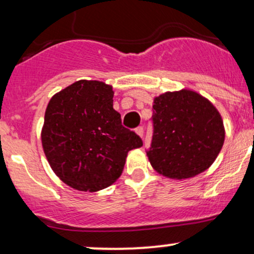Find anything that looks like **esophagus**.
I'll list each match as a JSON object with an SVG mask.
<instances>
[{
    "instance_id": "1",
    "label": "esophagus",
    "mask_w": 254,
    "mask_h": 254,
    "mask_svg": "<svg viewBox=\"0 0 254 254\" xmlns=\"http://www.w3.org/2000/svg\"><path fill=\"white\" fill-rule=\"evenodd\" d=\"M135 132H136L137 135H138L139 137L143 136V132H144V131H143V127H136V129H135Z\"/></svg>"
}]
</instances>
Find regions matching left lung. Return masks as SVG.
I'll use <instances>...</instances> for the list:
<instances>
[{
	"mask_svg": "<svg viewBox=\"0 0 254 254\" xmlns=\"http://www.w3.org/2000/svg\"><path fill=\"white\" fill-rule=\"evenodd\" d=\"M154 133L147 151L157 173L189 179L212 165L224 142L223 121L206 98L190 89L154 99Z\"/></svg>",
	"mask_w": 254,
	"mask_h": 254,
	"instance_id": "left-lung-1",
	"label": "left lung"
}]
</instances>
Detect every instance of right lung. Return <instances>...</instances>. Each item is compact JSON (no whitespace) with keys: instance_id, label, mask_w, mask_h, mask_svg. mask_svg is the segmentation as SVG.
Instances as JSON below:
<instances>
[{"instance_id":"1","label":"right lung","mask_w":254,"mask_h":254,"mask_svg":"<svg viewBox=\"0 0 254 254\" xmlns=\"http://www.w3.org/2000/svg\"><path fill=\"white\" fill-rule=\"evenodd\" d=\"M42 144L56 176L78 191L112 185L123 172L130 150L142 139L122 125L113 109L112 86L80 80L49 101Z\"/></svg>"}]
</instances>
